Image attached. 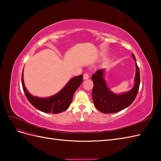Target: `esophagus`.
<instances>
[{"label":"esophagus","mask_w":161,"mask_h":161,"mask_svg":"<svg viewBox=\"0 0 161 161\" xmlns=\"http://www.w3.org/2000/svg\"><path fill=\"white\" fill-rule=\"evenodd\" d=\"M89 74L88 73H85V74L83 75V79L85 80V79H89Z\"/></svg>","instance_id":"1"}]
</instances>
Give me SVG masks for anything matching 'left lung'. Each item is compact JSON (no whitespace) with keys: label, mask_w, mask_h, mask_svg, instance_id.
Listing matches in <instances>:
<instances>
[{"label":"left lung","mask_w":161,"mask_h":161,"mask_svg":"<svg viewBox=\"0 0 161 161\" xmlns=\"http://www.w3.org/2000/svg\"><path fill=\"white\" fill-rule=\"evenodd\" d=\"M132 58L136 61V57L132 53ZM135 85L131 91L125 93L116 95L111 92L106 85L103 78L104 69L98 70L91 76L93 82L92 97L95 108L103 114H114L130 106L136 99L139 90L140 76V70L136 62Z\"/></svg>","instance_id":"obj_1"}]
</instances>
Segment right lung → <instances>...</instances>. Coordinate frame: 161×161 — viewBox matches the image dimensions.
Masks as SVG:
<instances>
[{
	"mask_svg": "<svg viewBox=\"0 0 161 161\" xmlns=\"http://www.w3.org/2000/svg\"><path fill=\"white\" fill-rule=\"evenodd\" d=\"M23 74L22 73L21 82L23 89L25 95L30 103L41 111L45 113L59 114L66 111L71 103L73 95L82 82V75L72 78L64 86V88L58 93L48 98H40L33 97L27 92L23 81Z\"/></svg>",
	"mask_w": 161,
	"mask_h": 161,
	"instance_id": "1",
	"label": "right lung"
}]
</instances>
